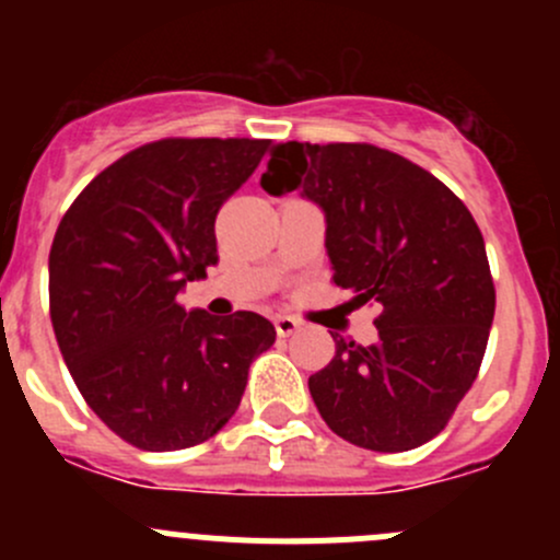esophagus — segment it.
Instances as JSON below:
<instances>
[{"instance_id":"obj_1","label":"esophagus","mask_w":560,"mask_h":560,"mask_svg":"<svg viewBox=\"0 0 560 560\" xmlns=\"http://www.w3.org/2000/svg\"><path fill=\"white\" fill-rule=\"evenodd\" d=\"M273 325H276V332H279L281 338H287V336H292L295 330H301V322H298L295 316H287V314L276 316Z\"/></svg>"}]
</instances>
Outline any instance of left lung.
I'll use <instances>...</instances> for the list:
<instances>
[{"instance_id":"8db88e82","label":"left lung","mask_w":560,"mask_h":560,"mask_svg":"<svg viewBox=\"0 0 560 560\" xmlns=\"http://www.w3.org/2000/svg\"><path fill=\"white\" fill-rule=\"evenodd\" d=\"M259 184L314 202L332 281L358 306H382L371 347L330 332L336 358L308 376L322 420L376 453L431 442L477 380L495 312L468 208L436 175L365 143H279Z\"/></svg>"}]
</instances>
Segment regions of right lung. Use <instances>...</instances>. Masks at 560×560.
<instances>
[{
    "label": "right lung",
    "instance_id": "obj_1",
    "mask_svg": "<svg viewBox=\"0 0 560 560\" xmlns=\"http://www.w3.org/2000/svg\"><path fill=\"white\" fill-rule=\"evenodd\" d=\"M270 140L140 145L78 195L48 257L50 322L94 415L151 453L195 447L235 415L265 316L186 312L178 295L219 262L213 222Z\"/></svg>",
    "mask_w": 560,
    "mask_h": 560
}]
</instances>
